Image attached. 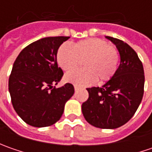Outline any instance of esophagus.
Wrapping results in <instances>:
<instances>
[{"mask_svg": "<svg viewBox=\"0 0 152 152\" xmlns=\"http://www.w3.org/2000/svg\"><path fill=\"white\" fill-rule=\"evenodd\" d=\"M78 90H79V87H78V86H76V85H74V91H77Z\"/></svg>", "mask_w": 152, "mask_h": 152, "instance_id": "obj_1", "label": "esophagus"}]
</instances>
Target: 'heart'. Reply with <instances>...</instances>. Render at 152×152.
Segmentation results:
<instances>
[{
	"label": "heart",
	"mask_w": 152,
	"mask_h": 152,
	"mask_svg": "<svg viewBox=\"0 0 152 152\" xmlns=\"http://www.w3.org/2000/svg\"><path fill=\"white\" fill-rule=\"evenodd\" d=\"M119 52L117 48L109 45L106 40L90 38L73 45L61 44L56 52V61L63 71H71L85 61V69L69 72L65 80L79 87L94 85L99 79L107 82L113 79L118 70Z\"/></svg>",
	"instance_id": "1"
}]
</instances>
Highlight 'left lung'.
Returning a JSON list of instances; mask_svg holds the SVG:
<instances>
[{"label": "left lung", "mask_w": 152, "mask_h": 152, "mask_svg": "<svg viewBox=\"0 0 152 152\" xmlns=\"http://www.w3.org/2000/svg\"><path fill=\"white\" fill-rule=\"evenodd\" d=\"M120 54V65L113 79L102 87L87 88L88 100L82 104L85 120L96 128L117 129L135 113L144 95L145 75L142 62L129 45L106 36Z\"/></svg>", "instance_id": "1"}]
</instances>
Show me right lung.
<instances>
[{
    "instance_id": "obj_1",
    "label": "right lung",
    "mask_w": 152,
    "mask_h": 152,
    "mask_svg": "<svg viewBox=\"0 0 152 152\" xmlns=\"http://www.w3.org/2000/svg\"><path fill=\"white\" fill-rule=\"evenodd\" d=\"M69 38L40 39L26 46L15 60L9 77V92L16 113L29 125L42 128L54 124L61 118L65 103L73 96L72 84L53 86L63 76L56 52Z\"/></svg>"
}]
</instances>
